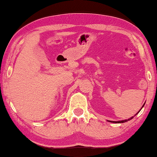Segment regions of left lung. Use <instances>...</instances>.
<instances>
[{"label": "left lung", "mask_w": 157, "mask_h": 157, "mask_svg": "<svg viewBox=\"0 0 157 157\" xmlns=\"http://www.w3.org/2000/svg\"><path fill=\"white\" fill-rule=\"evenodd\" d=\"M144 104L143 105L142 107H143L144 106ZM141 109H140V110L139 111H139H141ZM139 112H138V113H139ZM137 113H136V114H137ZM133 118H134V117H131V118H129V119H126V120H122V121H110V122H112V123H116V124H117V123H124V122H126V121H129V120L132 119Z\"/></svg>", "instance_id": "obj_1"}]
</instances>
